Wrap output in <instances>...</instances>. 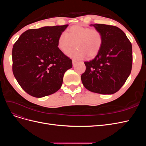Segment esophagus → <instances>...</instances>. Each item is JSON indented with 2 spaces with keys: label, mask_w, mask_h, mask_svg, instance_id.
Returning <instances> with one entry per match:
<instances>
[{
  "label": "esophagus",
  "mask_w": 146,
  "mask_h": 146,
  "mask_svg": "<svg viewBox=\"0 0 146 146\" xmlns=\"http://www.w3.org/2000/svg\"><path fill=\"white\" fill-rule=\"evenodd\" d=\"M76 63H77V61L74 60H72V64H73V66H74L75 65H76Z\"/></svg>",
  "instance_id": "esophagus-1"
}]
</instances>
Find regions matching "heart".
<instances>
[{
  "label": "heart",
  "mask_w": 146,
  "mask_h": 146,
  "mask_svg": "<svg viewBox=\"0 0 146 146\" xmlns=\"http://www.w3.org/2000/svg\"><path fill=\"white\" fill-rule=\"evenodd\" d=\"M103 43V35L99 30L76 25L70 27L67 32L60 35L58 47L66 53L76 44V48L68 53L69 56L76 59L83 58L85 56L91 58L99 54Z\"/></svg>",
  "instance_id": "obj_1"
}]
</instances>
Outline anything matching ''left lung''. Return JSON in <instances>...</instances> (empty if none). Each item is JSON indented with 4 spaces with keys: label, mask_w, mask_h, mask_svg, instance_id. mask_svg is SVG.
<instances>
[{
    "label": "left lung",
    "mask_w": 146,
    "mask_h": 146,
    "mask_svg": "<svg viewBox=\"0 0 146 146\" xmlns=\"http://www.w3.org/2000/svg\"><path fill=\"white\" fill-rule=\"evenodd\" d=\"M92 25L103 35L104 43L93 60L84 62L86 70L82 74V82L91 92L112 94L121 89L130 74L131 44L124 32L116 26Z\"/></svg>",
    "instance_id": "obj_1"
}]
</instances>
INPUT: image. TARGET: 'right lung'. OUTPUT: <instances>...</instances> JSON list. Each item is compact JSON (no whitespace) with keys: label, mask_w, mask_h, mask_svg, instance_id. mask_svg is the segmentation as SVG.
Here are the masks:
<instances>
[{"label":"right lung","mask_w":146,"mask_h":146,"mask_svg":"<svg viewBox=\"0 0 146 146\" xmlns=\"http://www.w3.org/2000/svg\"><path fill=\"white\" fill-rule=\"evenodd\" d=\"M68 25L29 29L12 50V69L21 87L29 95L42 98L55 93L72 67L71 59L58 47L60 35Z\"/></svg>","instance_id":"1"}]
</instances>
